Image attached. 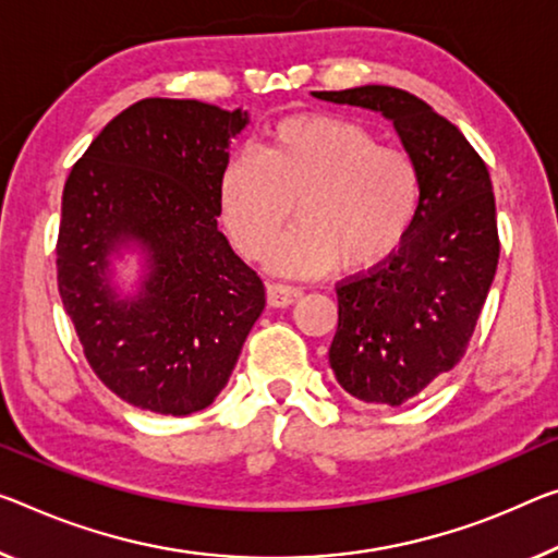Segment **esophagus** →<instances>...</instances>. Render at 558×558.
Here are the masks:
<instances>
[{
  "label": "esophagus",
  "instance_id": "esophagus-1",
  "mask_svg": "<svg viewBox=\"0 0 558 558\" xmlns=\"http://www.w3.org/2000/svg\"><path fill=\"white\" fill-rule=\"evenodd\" d=\"M302 294H304L302 287L281 284V281H271V284L267 287V299L271 306H289V304H294Z\"/></svg>",
  "mask_w": 558,
  "mask_h": 558
}]
</instances>
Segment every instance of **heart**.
<instances>
[{"mask_svg": "<svg viewBox=\"0 0 558 558\" xmlns=\"http://www.w3.org/2000/svg\"><path fill=\"white\" fill-rule=\"evenodd\" d=\"M299 225L271 252V264L316 274L381 264L404 242L422 204V171L399 147L344 117H287L259 154L236 151L219 182L221 219L246 259H264L289 219Z\"/></svg>", "mask_w": 558, "mask_h": 558, "instance_id": "heart-1", "label": "heart"}]
</instances>
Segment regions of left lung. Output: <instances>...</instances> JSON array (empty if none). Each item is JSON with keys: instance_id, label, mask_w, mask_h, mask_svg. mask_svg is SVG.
<instances>
[{"instance_id": "obj_1", "label": "left lung", "mask_w": 558, "mask_h": 558, "mask_svg": "<svg viewBox=\"0 0 558 558\" xmlns=\"http://www.w3.org/2000/svg\"><path fill=\"white\" fill-rule=\"evenodd\" d=\"M312 94L381 111L422 171V204L399 250L337 284L329 349L351 397L401 407L466 354L501 250L492 177L466 136L414 94L381 84Z\"/></svg>"}]
</instances>
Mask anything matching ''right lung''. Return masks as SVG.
Here are the masks:
<instances>
[{
    "mask_svg": "<svg viewBox=\"0 0 558 558\" xmlns=\"http://www.w3.org/2000/svg\"><path fill=\"white\" fill-rule=\"evenodd\" d=\"M246 111L196 99H142L72 167L57 236V287L92 372L130 404L186 416L227 387L264 284L217 229L229 140ZM148 254L143 291L119 300L106 256Z\"/></svg>",
    "mask_w": 558,
    "mask_h": 558,
    "instance_id": "1",
    "label": "right lung"
}]
</instances>
